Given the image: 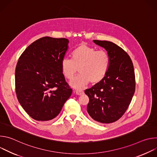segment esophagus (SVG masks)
<instances>
[{"mask_svg":"<svg viewBox=\"0 0 157 157\" xmlns=\"http://www.w3.org/2000/svg\"><path fill=\"white\" fill-rule=\"evenodd\" d=\"M74 93H76V94H77V95H81V94H82L83 93H84V91H82V90H76V91H74Z\"/></svg>","mask_w":157,"mask_h":157,"instance_id":"34e87169","label":"esophagus"}]
</instances>
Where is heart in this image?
Returning <instances> with one entry per match:
<instances>
[{"label":"heart","mask_w":157,"mask_h":157,"mask_svg":"<svg viewBox=\"0 0 157 157\" xmlns=\"http://www.w3.org/2000/svg\"><path fill=\"white\" fill-rule=\"evenodd\" d=\"M73 59L64 58L61 61V71L64 76L71 79L79 68L81 74L73 78L70 84L77 89L85 87L91 82H100L106 75L109 68L110 58L103 50L96 51L94 48L81 45L73 53Z\"/></svg>","instance_id":"heart-1"}]
</instances>
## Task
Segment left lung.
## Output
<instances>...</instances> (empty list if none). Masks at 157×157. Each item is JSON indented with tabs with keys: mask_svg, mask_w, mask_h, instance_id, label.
<instances>
[{
	"mask_svg": "<svg viewBox=\"0 0 157 157\" xmlns=\"http://www.w3.org/2000/svg\"><path fill=\"white\" fill-rule=\"evenodd\" d=\"M93 42L107 52L110 64L105 77L85 90L89 98L87 111L98 122L112 123L123 116L135 93L133 66L128 54L116 44L96 40Z\"/></svg>",
	"mask_w": 157,
	"mask_h": 157,
	"instance_id": "8db88e82",
	"label": "left lung"
}]
</instances>
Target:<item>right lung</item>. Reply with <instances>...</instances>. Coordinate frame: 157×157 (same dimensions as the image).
<instances>
[{
  "label": "right lung",
  "instance_id": "add662e5",
  "mask_svg": "<svg viewBox=\"0 0 157 157\" xmlns=\"http://www.w3.org/2000/svg\"><path fill=\"white\" fill-rule=\"evenodd\" d=\"M68 43L66 38L44 36L32 43L18 59L15 77L17 97L36 121L56 117L72 94L61 65Z\"/></svg>",
  "mask_w": 157,
  "mask_h": 157
}]
</instances>
